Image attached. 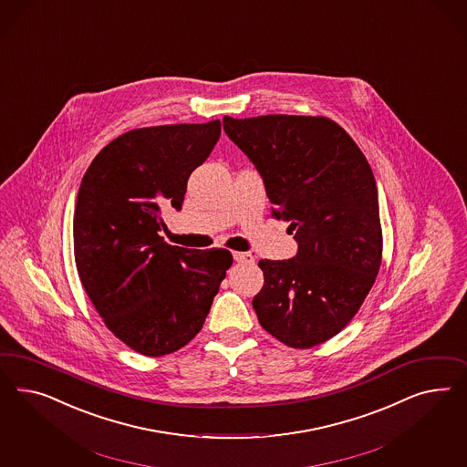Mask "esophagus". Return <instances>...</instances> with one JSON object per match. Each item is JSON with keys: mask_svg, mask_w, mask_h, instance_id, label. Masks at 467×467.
<instances>
[{"mask_svg": "<svg viewBox=\"0 0 467 467\" xmlns=\"http://www.w3.org/2000/svg\"><path fill=\"white\" fill-rule=\"evenodd\" d=\"M233 256H234V260L240 262V264H250V262H254V254H246V252H234Z\"/></svg>", "mask_w": 467, "mask_h": 467, "instance_id": "1", "label": "esophagus"}]
</instances>
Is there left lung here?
Instances as JSON below:
<instances>
[{
  "label": "left lung",
  "instance_id": "left-lung-1",
  "mask_svg": "<svg viewBox=\"0 0 467 467\" xmlns=\"http://www.w3.org/2000/svg\"><path fill=\"white\" fill-rule=\"evenodd\" d=\"M227 137L260 171L272 213L291 223L297 254L260 260V326L295 349L337 336L382 265L379 193L367 157L326 116H224Z\"/></svg>",
  "mask_w": 467,
  "mask_h": 467
}]
</instances>
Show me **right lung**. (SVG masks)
<instances>
[{
	"instance_id": "obj_1",
	"label": "right lung",
	"mask_w": 467,
	"mask_h": 467,
	"mask_svg": "<svg viewBox=\"0 0 467 467\" xmlns=\"http://www.w3.org/2000/svg\"><path fill=\"white\" fill-rule=\"evenodd\" d=\"M219 137V119L130 130L82 178L73 215L80 283L106 327L143 356L197 336L233 264L224 248L188 250L159 234L161 209H182L190 174Z\"/></svg>"
}]
</instances>
